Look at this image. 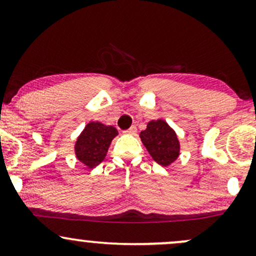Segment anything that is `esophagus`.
Masks as SVG:
<instances>
[{
	"label": "esophagus",
	"mask_w": 256,
	"mask_h": 256,
	"mask_svg": "<svg viewBox=\"0 0 256 256\" xmlns=\"http://www.w3.org/2000/svg\"><path fill=\"white\" fill-rule=\"evenodd\" d=\"M137 132V128L134 125H132L128 130L125 131V134H134Z\"/></svg>",
	"instance_id": "obj_1"
}]
</instances>
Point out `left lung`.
Wrapping results in <instances>:
<instances>
[{"label": "left lung", "mask_w": 256, "mask_h": 256, "mask_svg": "<svg viewBox=\"0 0 256 256\" xmlns=\"http://www.w3.org/2000/svg\"><path fill=\"white\" fill-rule=\"evenodd\" d=\"M152 158L161 166H168L179 155V142L176 132L166 122L152 120L140 134Z\"/></svg>", "instance_id": "8db88e82"}]
</instances>
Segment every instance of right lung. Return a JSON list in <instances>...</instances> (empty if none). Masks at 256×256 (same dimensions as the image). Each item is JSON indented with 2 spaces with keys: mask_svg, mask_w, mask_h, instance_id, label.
Wrapping results in <instances>:
<instances>
[{
  "mask_svg": "<svg viewBox=\"0 0 256 256\" xmlns=\"http://www.w3.org/2000/svg\"><path fill=\"white\" fill-rule=\"evenodd\" d=\"M118 134L116 128L91 122L85 126L76 142V155L80 162L94 168L104 161L112 140Z\"/></svg>",
  "mask_w": 256,
  "mask_h": 256,
  "instance_id": "obj_1",
  "label": "right lung"
}]
</instances>
